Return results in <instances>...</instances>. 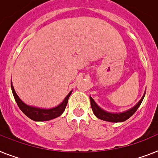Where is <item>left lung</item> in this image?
I'll return each instance as SVG.
<instances>
[{"label":"left lung","instance_id":"obj_1","mask_svg":"<svg viewBox=\"0 0 158 158\" xmlns=\"http://www.w3.org/2000/svg\"><path fill=\"white\" fill-rule=\"evenodd\" d=\"M144 95H145V93L142 96L141 99L138 102V103L134 106L133 107H131V109H129V110H126V111L120 112V113H111V112L106 111L103 109H102L95 102V101L92 98L89 97V99H90L91 108L93 110L94 114H95V116L97 117V118H100L102 120L107 121V122L119 123V122H123V121L127 120V118H129L130 117L133 115L134 113L136 111V110H137L139 106H140V104H141L142 101L144 99Z\"/></svg>","mask_w":158,"mask_h":158}]
</instances>
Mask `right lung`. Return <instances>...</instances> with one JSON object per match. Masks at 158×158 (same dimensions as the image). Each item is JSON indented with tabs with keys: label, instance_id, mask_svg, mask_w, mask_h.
Listing matches in <instances>:
<instances>
[{
	"label": "right lung",
	"instance_id": "1",
	"mask_svg": "<svg viewBox=\"0 0 158 158\" xmlns=\"http://www.w3.org/2000/svg\"><path fill=\"white\" fill-rule=\"evenodd\" d=\"M11 89L13 94H14V99L16 101L17 104L20 108V110L27 115L28 118L34 121H48L51 119H53L55 118H57L60 115L63 114V112L64 111L66 106H67L68 101L70 95H71L73 91H70L69 94L65 97L64 99L60 104H59L58 106H55V107L50 108V109H45V108H40L36 107V106H29L23 102L22 100L20 99V98L18 97V94H16L15 90H14V85L12 84L11 81Z\"/></svg>",
	"mask_w": 158,
	"mask_h": 158
}]
</instances>
